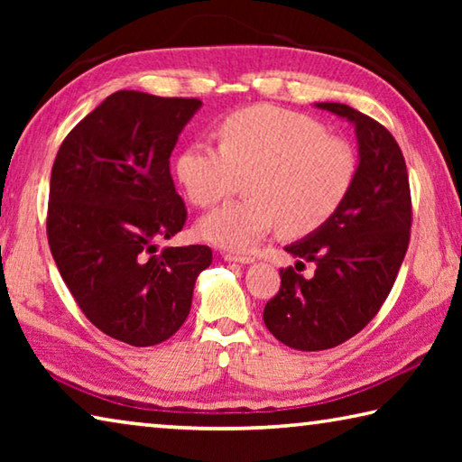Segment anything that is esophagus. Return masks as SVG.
<instances>
[{"instance_id": "esophagus-1", "label": "esophagus", "mask_w": 462, "mask_h": 462, "mask_svg": "<svg viewBox=\"0 0 462 462\" xmlns=\"http://www.w3.org/2000/svg\"><path fill=\"white\" fill-rule=\"evenodd\" d=\"M222 256H224V261H228V263H240V264H248V263H253V261H254L253 256H248V254H234V253H224Z\"/></svg>"}]
</instances>
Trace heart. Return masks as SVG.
I'll return each instance as SVG.
<instances>
[{"instance_id":"1","label":"heart","mask_w":462,"mask_h":462,"mask_svg":"<svg viewBox=\"0 0 462 462\" xmlns=\"http://www.w3.org/2000/svg\"><path fill=\"white\" fill-rule=\"evenodd\" d=\"M216 134L220 148L195 143L175 162L179 183L198 208L216 206L246 179V199L199 222L212 245L246 253L275 226L287 238L306 236L338 212L355 185V148L301 112L242 107L217 124Z\"/></svg>"}]
</instances>
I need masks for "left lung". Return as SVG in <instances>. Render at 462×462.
<instances>
[{
  "mask_svg": "<svg viewBox=\"0 0 462 462\" xmlns=\"http://www.w3.org/2000/svg\"><path fill=\"white\" fill-rule=\"evenodd\" d=\"M355 124L356 179L338 212L322 228L285 246L317 264L306 280L281 269V287L264 306V326L295 350H326L346 342L377 316L408 253L410 177L400 144L377 120L344 104H316Z\"/></svg>",
  "mask_w": 462,
  "mask_h": 462,
  "instance_id": "1",
  "label": "left lung"
}]
</instances>
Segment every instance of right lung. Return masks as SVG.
<instances>
[{
	"instance_id": "right-lung-1",
	"label": "right lung",
	"mask_w": 462,
	"mask_h": 462,
	"mask_svg": "<svg viewBox=\"0 0 462 462\" xmlns=\"http://www.w3.org/2000/svg\"><path fill=\"white\" fill-rule=\"evenodd\" d=\"M199 107L195 97L116 91L69 132L52 165V259L85 318L132 346L183 326L195 279L212 264L209 246L154 245L187 220L169 159Z\"/></svg>"
}]
</instances>
